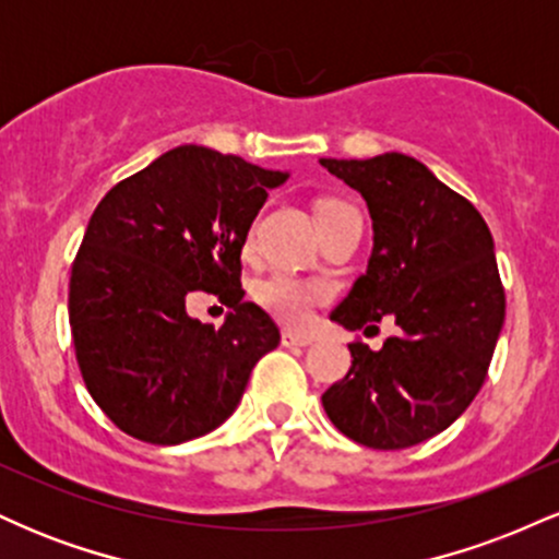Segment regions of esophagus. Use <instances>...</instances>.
Here are the masks:
<instances>
[{
	"instance_id": "34e87169",
	"label": "esophagus",
	"mask_w": 559,
	"mask_h": 559,
	"mask_svg": "<svg viewBox=\"0 0 559 559\" xmlns=\"http://www.w3.org/2000/svg\"><path fill=\"white\" fill-rule=\"evenodd\" d=\"M281 344L288 346V349H294V346H310L312 344V336L310 333H299V331H284L281 333Z\"/></svg>"
}]
</instances>
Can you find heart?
Instances as JSON below:
<instances>
[{
    "label": "heart",
    "instance_id": "heart-1",
    "mask_svg": "<svg viewBox=\"0 0 559 559\" xmlns=\"http://www.w3.org/2000/svg\"><path fill=\"white\" fill-rule=\"evenodd\" d=\"M329 294L331 288L325 284H318V281H301L286 273H275L271 278L260 281L258 288H254V299H258L273 318L294 325L310 320L316 305L329 299Z\"/></svg>",
    "mask_w": 559,
    "mask_h": 559
}]
</instances>
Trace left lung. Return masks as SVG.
Segmentation results:
<instances>
[{"label":"left lung","instance_id":"1","mask_svg":"<svg viewBox=\"0 0 559 559\" xmlns=\"http://www.w3.org/2000/svg\"><path fill=\"white\" fill-rule=\"evenodd\" d=\"M360 191L373 221L368 271L331 312L346 331L394 318L378 352L349 344L352 368L323 394L333 426L370 449L420 444L476 400L504 325L491 230L420 159H320Z\"/></svg>","mask_w":559,"mask_h":559}]
</instances>
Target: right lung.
<instances>
[{
	"label": "right lung",
	"instance_id": "right-lung-1",
	"mask_svg": "<svg viewBox=\"0 0 559 559\" xmlns=\"http://www.w3.org/2000/svg\"><path fill=\"white\" fill-rule=\"evenodd\" d=\"M292 176L183 144L107 191L70 275L83 383L120 431L183 444L239 407L281 333L239 284L241 247L267 191ZM191 290L231 307L221 330L185 312Z\"/></svg>",
	"mask_w": 559,
	"mask_h": 559
}]
</instances>
